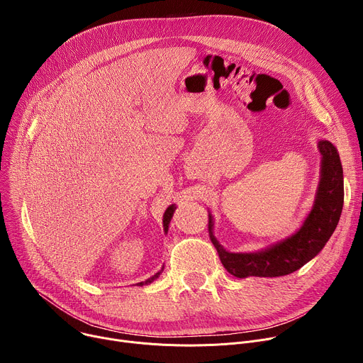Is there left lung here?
<instances>
[{
  "label": "left lung",
  "mask_w": 363,
  "mask_h": 363,
  "mask_svg": "<svg viewBox=\"0 0 363 363\" xmlns=\"http://www.w3.org/2000/svg\"><path fill=\"white\" fill-rule=\"evenodd\" d=\"M320 181L313 206L301 227L290 237L260 251L231 252L214 235V217L208 211L210 238L225 270L238 277H280L290 274L315 258L336 230L343 208V169L335 145L326 139L318 142Z\"/></svg>",
  "instance_id": "8db88e82"
}]
</instances>
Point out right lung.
<instances>
[{
    "label": "right lung",
    "instance_id": "1",
    "mask_svg": "<svg viewBox=\"0 0 363 363\" xmlns=\"http://www.w3.org/2000/svg\"><path fill=\"white\" fill-rule=\"evenodd\" d=\"M177 210V206H175V203H172V205H169L168 208H167V211H165V214H164V231L165 233H168V228H169V223H171V220H172V216H174V211ZM162 272H164V267L161 269V272H158L157 274H153L152 277H149L147 280H145V281H140V283H138V286H145V284H150L152 281H155L157 280L161 274H162Z\"/></svg>",
    "mask_w": 363,
    "mask_h": 363
}]
</instances>
